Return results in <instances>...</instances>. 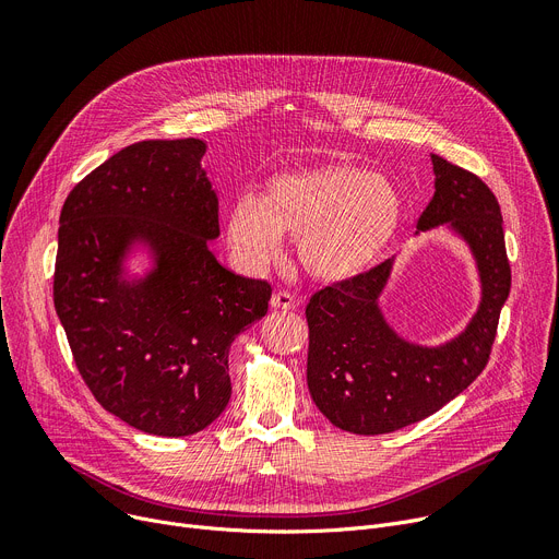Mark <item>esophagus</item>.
<instances>
[{
	"label": "esophagus",
	"instance_id": "1",
	"mask_svg": "<svg viewBox=\"0 0 559 559\" xmlns=\"http://www.w3.org/2000/svg\"><path fill=\"white\" fill-rule=\"evenodd\" d=\"M270 304H272V308H278V310H295L297 308V297L287 289H278L272 295Z\"/></svg>",
	"mask_w": 559,
	"mask_h": 559
}]
</instances>
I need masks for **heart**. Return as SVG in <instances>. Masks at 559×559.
I'll return each instance as SVG.
<instances>
[{
    "label": "heart",
    "mask_w": 559,
    "mask_h": 559,
    "mask_svg": "<svg viewBox=\"0 0 559 559\" xmlns=\"http://www.w3.org/2000/svg\"><path fill=\"white\" fill-rule=\"evenodd\" d=\"M401 194L383 174L354 165H324L281 174L260 201L230 205L228 242L249 267L278 260L283 235L297 240L304 270L317 281H346L365 272L392 240Z\"/></svg>",
    "instance_id": "b5f03b06"
}]
</instances>
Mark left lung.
I'll return each instance as SVG.
<instances>
[{
	"label": "left lung",
	"instance_id": "left-lung-1",
	"mask_svg": "<svg viewBox=\"0 0 559 559\" xmlns=\"http://www.w3.org/2000/svg\"><path fill=\"white\" fill-rule=\"evenodd\" d=\"M430 158L435 194L417 228L447 224L466 242L480 278V304L460 335L424 346L403 340L378 306L394 258L312 295L306 308L308 390L319 413L346 432H394L464 392L489 360L510 295L503 217L493 192L476 174L442 156Z\"/></svg>",
	"mask_w": 559,
	"mask_h": 559
}]
</instances>
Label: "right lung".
Instances as JSON below:
<instances>
[{"label": "right lung", "instance_id": "add662e5", "mask_svg": "<svg viewBox=\"0 0 559 559\" xmlns=\"http://www.w3.org/2000/svg\"><path fill=\"white\" fill-rule=\"evenodd\" d=\"M205 142L142 140L68 194L53 306L87 390L110 415L158 437L211 426L230 399L228 348L267 314L272 285L233 274L209 249L217 194ZM135 243L155 267L127 280Z\"/></svg>", "mask_w": 559, "mask_h": 559}]
</instances>
